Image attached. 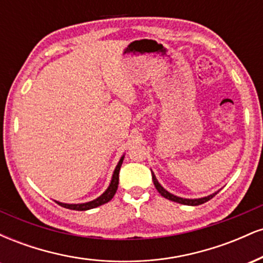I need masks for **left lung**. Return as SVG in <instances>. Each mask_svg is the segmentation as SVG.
I'll return each instance as SVG.
<instances>
[{"label": "left lung", "instance_id": "obj_1", "mask_svg": "<svg viewBox=\"0 0 263 263\" xmlns=\"http://www.w3.org/2000/svg\"><path fill=\"white\" fill-rule=\"evenodd\" d=\"M152 179H153V183H155V186L156 189L158 190L159 194L162 195V197H164L165 199H168V200H172V201H176V203H179V204H184V205H190V206H197V205H200V204H204L206 203V201H209L211 198L215 197L216 194H218V192L216 193H213V194L208 195V197H204V198H198V199H185V198H180V197H177V195L172 194V193L168 192V190H165L161 184L158 183V180H157V178L155 174L152 173Z\"/></svg>", "mask_w": 263, "mask_h": 263}]
</instances>
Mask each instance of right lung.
I'll return each mask as SVG.
<instances>
[{
	"mask_svg": "<svg viewBox=\"0 0 263 263\" xmlns=\"http://www.w3.org/2000/svg\"><path fill=\"white\" fill-rule=\"evenodd\" d=\"M123 158H125V156H122L121 158H120V161H119V163H117L116 168H115V171H114L110 185L107 186V189L102 193L100 197L93 199V200H91V201H87V203H81V204H66V203H60V201H57V204H59L60 206H63V208H66V209L84 211V210L93 209V208H98L102 204L108 203V201L114 198L115 193H116V190H117V186H119V173H120V168H121V165H122Z\"/></svg>",
	"mask_w": 263,
	"mask_h": 263,
	"instance_id": "add662e5",
	"label": "right lung"
}]
</instances>
